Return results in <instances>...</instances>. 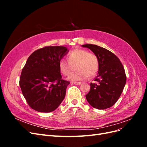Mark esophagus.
<instances>
[{"label":"esophagus","mask_w":147,"mask_h":147,"mask_svg":"<svg viewBox=\"0 0 147 147\" xmlns=\"http://www.w3.org/2000/svg\"><path fill=\"white\" fill-rule=\"evenodd\" d=\"M73 83L75 84H77V85H80V84L82 83L80 82H73Z\"/></svg>","instance_id":"obj_1"}]
</instances>
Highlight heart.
I'll list each match as a JSON object with an SVG mask.
<instances>
[{
	"label": "heart",
	"instance_id": "b5f03b06",
	"mask_svg": "<svg viewBox=\"0 0 147 147\" xmlns=\"http://www.w3.org/2000/svg\"><path fill=\"white\" fill-rule=\"evenodd\" d=\"M67 60L61 59L59 61L58 67L62 74L67 76L75 66L76 71L70 74L68 77L70 80L78 81L88 77H92L99 70L98 57L95 53L88 52L84 49H74L69 53Z\"/></svg>",
	"mask_w": 147,
	"mask_h": 147
}]
</instances>
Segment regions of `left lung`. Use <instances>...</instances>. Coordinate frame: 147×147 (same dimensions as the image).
<instances>
[{
	"mask_svg": "<svg viewBox=\"0 0 147 147\" xmlns=\"http://www.w3.org/2000/svg\"><path fill=\"white\" fill-rule=\"evenodd\" d=\"M82 47L95 53L99 63L96 83H90L86 100L97 109L110 108L118 100L125 86L126 75L123 65L116 55L104 48L92 44Z\"/></svg>",
	"mask_w": 147,
	"mask_h": 147,
	"instance_id": "left-lung-1",
	"label": "left lung"
}]
</instances>
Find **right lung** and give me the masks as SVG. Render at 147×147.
Masks as SVG:
<instances>
[{
  "mask_svg": "<svg viewBox=\"0 0 147 147\" xmlns=\"http://www.w3.org/2000/svg\"><path fill=\"white\" fill-rule=\"evenodd\" d=\"M69 50L65 47L47 46L33 52L20 78L22 93L30 107L51 112L61 104L70 82L62 79L59 61Z\"/></svg>",
  "mask_w": 147,
  "mask_h": 147,
  "instance_id": "right-lung-1",
  "label": "right lung"
}]
</instances>
